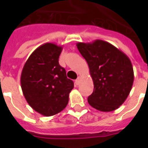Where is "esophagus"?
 <instances>
[{
	"label": "esophagus",
	"mask_w": 148,
	"mask_h": 148,
	"mask_svg": "<svg viewBox=\"0 0 148 148\" xmlns=\"http://www.w3.org/2000/svg\"><path fill=\"white\" fill-rule=\"evenodd\" d=\"M80 82H81V78H80V77H78L77 80H75V84H76V85H78L79 84H80Z\"/></svg>",
	"instance_id": "obj_1"
}]
</instances>
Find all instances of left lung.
<instances>
[{
  "label": "left lung",
  "mask_w": 148,
  "mask_h": 148,
  "mask_svg": "<svg viewBox=\"0 0 148 148\" xmlns=\"http://www.w3.org/2000/svg\"><path fill=\"white\" fill-rule=\"evenodd\" d=\"M77 47L88 63L94 82V91L88 97L95 109L109 112L124 103L134 83V70L127 56L110 43L95 40L79 42Z\"/></svg>",
  "instance_id": "1"
}]
</instances>
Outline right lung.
<instances>
[{
    "label": "right lung",
    "instance_id": "obj_1",
    "mask_svg": "<svg viewBox=\"0 0 148 148\" xmlns=\"http://www.w3.org/2000/svg\"><path fill=\"white\" fill-rule=\"evenodd\" d=\"M62 46L45 43L33 51L22 70L21 85L28 104L49 117L66 108L74 82L58 62Z\"/></svg>",
    "mask_w": 148,
    "mask_h": 148
}]
</instances>
